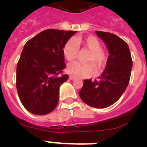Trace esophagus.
Instances as JSON below:
<instances>
[{
  "label": "esophagus",
  "mask_w": 147,
  "mask_h": 147,
  "mask_svg": "<svg viewBox=\"0 0 147 147\" xmlns=\"http://www.w3.org/2000/svg\"><path fill=\"white\" fill-rule=\"evenodd\" d=\"M76 79V77L73 76H69V79H71V80H73V79Z\"/></svg>",
  "instance_id": "esophagus-1"
}]
</instances>
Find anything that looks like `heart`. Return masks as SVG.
<instances>
[{
	"mask_svg": "<svg viewBox=\"0 0 147 147\" xmlns=\"http://www.w3.org/2000/svg\"><path fill=\"white\" fill-rule=\"evenodd\" d=\"M78 44L87 47L90 54L88 57L89 63H82L79 61L71 63L68 65V72L76 77L87 78L95 76L96 68L93 63L99 68H103L107 62V55L103 49H101V43L99 40L93 36H89L85 38L78 37L76 41L73 40H68L63 47V54L68 61H71L76 58L78 55Z\"/></svg>",
	"mask_w": 147,
	"mask_h": 147,
	"instance_id": "1",
	"label": "heart"
}]
</instances>
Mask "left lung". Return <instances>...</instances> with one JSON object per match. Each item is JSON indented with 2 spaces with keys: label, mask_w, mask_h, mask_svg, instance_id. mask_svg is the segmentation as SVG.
<instances>
[{
  "label": "left lung",
  "mask_w": 147,
  "mask_h": 147,
  "mask_svg": "<svg viewBox=\"0 0 147 147\" xmlns=\"http://www.w3.org/2000/svg\"><path fill=\"white\" fill-rule=\"evenodd\" d=\"M96 33L106 44L109 56L98 80L85 79L79 96L91 107L105 108L115 104L126 90L132 60L129 46L122 39L110 32L96 31Z\"/></svg>",
  "instance_id": "obj_1"
}]
</instances>
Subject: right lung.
Masks as SVG:
<instances>
[{"instance_id": "1", "label": "right lung", "mask_w": 147, "mask_h": 147, "mask_svg": "<svg viewBox=\"0 0 147 147\" xmlns=\"http://www.w3.org/2000/svg\"><path fill=\"white\" fill-rule=\"evenodd\" d=\"M76 31L46 29L27 41L16 69V87L26 109L47 115L57 107L60 86L68 79L63 47Z\"/></svg>"}]
</instances>
